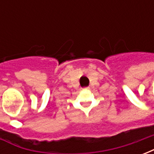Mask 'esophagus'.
Masks as SVG:
<instances>
[{
	"label": "esophagus",
	"instance_id": "34e87169",
	"mask_svg": "<svg viewBox=\"0 0 154 154\" xmlns=\"http://www.w3.org/2000/svg\"><path fill=\"white\" fill-rule=\"evenodd\" d=\"M83 89H89V87H85V88H83Z\"/></svg>",
	"mask_w": 154,
	"mask_h": 154
}]
</instances>
